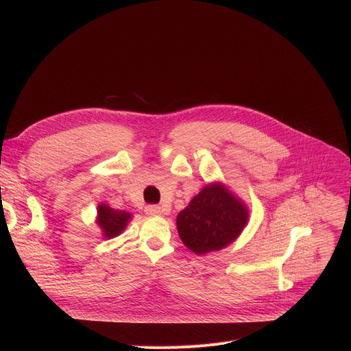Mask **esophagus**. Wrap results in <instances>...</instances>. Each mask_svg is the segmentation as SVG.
<instances>
[{
    "instance_id": "34e87169",
    "label": "esophagus",
    "mask_w": 351,
    "mask_h": 351,
    "mask_svg": "<svg viewBox=\"0 0 351 351\" xmlns=\"http://www.w3.org/2000/svg\"><path fill=\"white\" fill-rule=\"evenodd\" d=\"M145 213L149 215V216H159V215H162L163 212H162L160 206H158V205H147V206L145 208Z\"/></svg>"
}]
</instances>
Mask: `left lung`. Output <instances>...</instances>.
Segmentation results:
<instances>
[{
	"label": "left lung",
	"mask_w": 351,
	"mask_h": 351,
	"mask_svg": "<svg viewBox=\"0 0 351 351\" xmlns=\"http://www.w3.org/2000/svg\"><path fill=\"white\" fill-rule=\"evenodd\" d=\"M249 210L222 183L206 185L176 217L183 245L196 254L220 250L234 242L247 225Z\"/></svg>",
	"instance_id": "1"
}]
</instances>
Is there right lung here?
Instances as JSON below:
<instances>
[{"instance_id": "right-lung-1", "label": "right lung", "mask_w": 351, "mask_h": 351, "mask_svg": "<svg viewBox=\"0 0 351 351\" xmlns=\"http://www.w3.org/2000/svg\"><path fill=\"white\" fill-rule=\"evenodd\" d=\"M131 219L132 215L125 210H117L104 204L98 206L97 223L102 229V234L105 236V239H112L119 236L125 230Z\"/></svg>"}]
</instances>
